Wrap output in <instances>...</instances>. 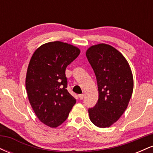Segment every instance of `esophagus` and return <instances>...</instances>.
Segmentation results:
<instances>
[{
	"label": "esophagus",
	"mask_w": 153,
	"mask_h": 153,
	"mask_svg": "<svg viewBox=\"0 0 153 153\" xmlns=\"http://www.w3.org/2000/svg\"><path fill=\"white\" fill-rule=\"evenodd\" d=\"M78 97H79V99H80L82 100V99H83V98H84V94L78 95Z\"/></svg>",
	"instance_id": "esophagus-1"
}]
</instances>
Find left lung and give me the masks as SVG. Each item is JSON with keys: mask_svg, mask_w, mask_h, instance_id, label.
<instances>
[{"mask_svg": "<svg viewBox=\"0 0 153 153\" xmlns=\"http://www.w3.org/2000/svg\"><path fill=\"white\" fill-rule=\"evenodd\" d=\"M86 57L97 80L99 100L88 108L91 121L105 128L117 122L126 110L133 91V76L127 59L106 44L91 47Z\"/></svg>", "mask_w": 153, "mask_h": 153, "instance_id": "8db88e82", "label": "left lung"}]
</instances>
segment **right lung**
<instances>
[{
    "mask_svg": "<svg viewBox=\"0 0 153 153\" xmlns=\"http://www.w3.org/2000/svg\"><path fill=\"white\" fill-rule=\"evenodd\" d=\"M80 52L73 45L57 41L42 45L31 57L26 78L28 98L38 119L49 127L62 124L76 103L67 90L65 70Z\"/></svg>",
    "mask_w": 153,
    "mask_h": 153,
    "instance_id": "add662e5",
    "label": "right lung"
}]
</instances>
